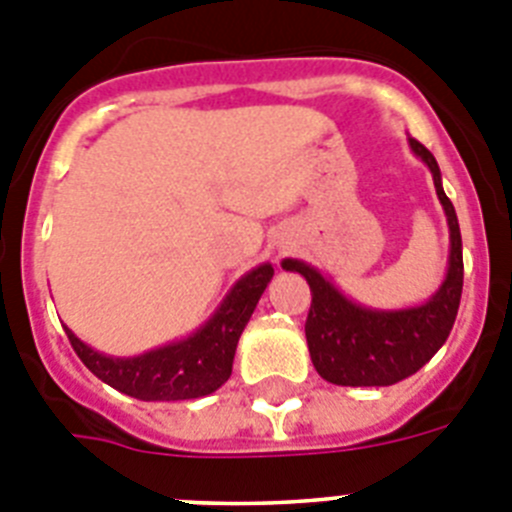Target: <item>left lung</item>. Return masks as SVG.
I'll list each match as a JSON object with an SVG mask.
<instances>
[{
  "label": "left lung",
  "instance_id": "left-lung-1",
  "mask_svg": "<svg viewBox=\"0 0 512 512\" xmlns=\"http://www.w3.org/2000/svg\"><path fill=\"white\" fill-rule=\"evenodd\" d=\"M408 146L428 166L438 202L449 225V264L431 297L410 307H366L351 300L325 277L323 271L302 259H284V271H297L312 292L305 323L312 366L320 377L341 387H390L415 374L446 343L459 312L464 259L456 210L443 192L441 169L423 143L408 135Z\"/></svg>",
  "mask_w": 512,
  "mask_h": 512
}]
</instances>
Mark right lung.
<instances>
[{
  "label": "right lung",
  "instance_id": "obj_1",
  "mask_svg": "<svg viewBox=\"0 0 512 512\" xmlns=\"http://www.w3.org/2000/svg\"><path fill=\"white\" fill-rule=\"evenodd\" d=\"M271 277L274 266L269 261L253 266L228 289L223 302L200 328L138 356L102 354L81 341L69 325L63 328L89 372L122 395L146 402L197 400L220 390L230 379L238 338Z\"/></svg>",
  "mask_w": 512,
  "mask_h": 512
}]
</instances>
